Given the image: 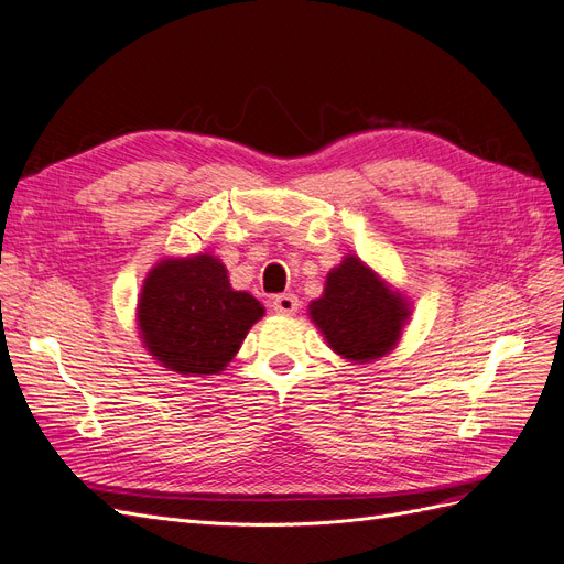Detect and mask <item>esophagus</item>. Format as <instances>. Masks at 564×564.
I'll list each match as a JSON object with an SVG mask.
<instances>
[{
	"instance_id": "obj_1",
	"label": "esophagus",
	"mask_w": 564,
	"mask_h": 564,
	"mask_svg": "<svg viewBox=\"0 0 564 564\" xmlns=\"http://www.w3.org/2000/svg\"><path fill=\"white\" fill-rule=\"evenodd\" d=\"M272 311L280 315H294L299 311V296L296 294H280L272 299Z\"/></svg>"
}]
</instances>
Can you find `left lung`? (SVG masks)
<instances>
[{
	"mask_svg": "<svg viewBox=\"0 0 564 564\" xmlns=\"http://www.w3.org/2000/svg\"><path fill=\"white\" fill-rule=\"evenodd\" d=\"M311 315L329 346L348 360H373L398 344L406 305L355 256L334 268Z\"/></svg>",
	"mask_w": 564,
	"mask_h": 564,
	"instance_id": "obj_1",
	"label": "left lung"
}]
</instances>
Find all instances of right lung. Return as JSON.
<instances>
[{
	"instance_id": "add662e5",
	"label": "right lung",
	"mask_w": 564,
	"mask_h": 564,
	"mask_svg": "<svg viewBox=\"0 0 564 564\" xmlns=\"http://www.w3.org/2000/svg\"><path fill=\"white\" fill-rule=\"evenodd\" d=\"M261 315L263 305L247 292H232L224 263L207 253L160 263L139 301L148 350L178 373L224 369Z\"/></svg>"
}]
</instances>
